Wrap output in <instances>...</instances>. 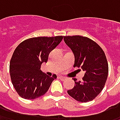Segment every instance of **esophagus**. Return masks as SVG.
I'll return each instance as SVG.
<instances>
[{
	"instance_id": "obj_1",
	"label": "esophagus",
	"mask_w": 120,
	"mask_h": 120,
	"mask_svg": "<svg viewBox=\"0 0 120 120\" xmlns=\"http://www.w3.org/2000/svg\"><path fill=\"white\" fill-rule=\"evenodd\" d=\"M59 78H60L62 81H64V80H66V77H64V76H59Z\"/></svg>"
}]
</instances>
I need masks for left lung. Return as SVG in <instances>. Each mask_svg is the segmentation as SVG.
<instances>
[{"mask_svg":"<svg viewBox=\"0 0 120 120\" xmlns=\"http://www.w3.org/2000/svg\"><path fill=\"white\" fill-rule=\"evenodd\" d=\"M64 41L74 55V67L85 71L83 81L74 79L75 85L67 93L80 102L92 101L101 92L107 80L108 65L105 53L95 41L86 37L65 36Z\"/></svg>","mask_w":120,"mask_h":120,"instance_id":"left-lung-1","label":"left lung"}]
</instances>
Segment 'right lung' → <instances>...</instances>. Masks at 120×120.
Masks as SVG:
<instances>
[{"label":"right lung","mask_w":120,"mask_h":120,"mask_svg":"<svg viewBox=\"0 0 120 120\" xmlns=\"http://www.w3.org/2000/svg\"><path fill=\"white\" fill-rule=\"evenodd\" d=\"M62 39V36L33 37L16 48L10 63V73L13 86L20 97L34 99L48 91L57 76H49L40 67L43 62H47L50 52Z\"/></svg>","instance_id":"obj_1"}]
</instances>
